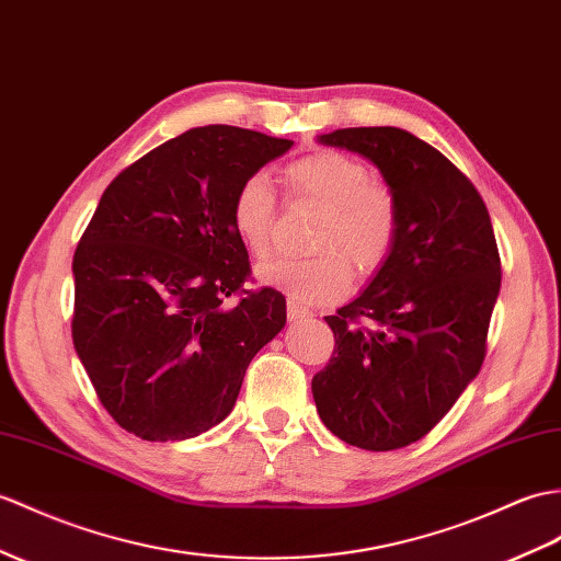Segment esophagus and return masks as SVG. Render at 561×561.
Masks as SVG:
<instances>
[{
  "instance_id": "34e87169",
  "label": "esophagus",
  "mask_w": 561,
  "mask_h": 561,
  "mask_svg": "<svg viewBox=\"0 0 561 561\" xmlns=\"http://www.w3.org/2000/svg\"><path fill=\"white\" fill-rule=\"evenodd\" d=\"M312 318V312L306 306H298L294 301H289V322H298V320H306Z\"/></svg>"
}]
</instances>
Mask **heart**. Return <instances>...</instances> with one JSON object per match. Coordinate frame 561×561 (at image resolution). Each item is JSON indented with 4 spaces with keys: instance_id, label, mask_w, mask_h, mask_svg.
<instances>
[{
    "instance_id": "b5f03b06",
    "label": "heart",
    "mask_w": 561,
    "mask_h": 561,
    "mask_svg": "<svg viewBox=\"0 0 561 561\" xmlns=\"http://www.w3.org/2000/svg\"><path fill=\"white\" fill-rule=\"evenodd\" d=\"M296 198L322 205L310 257L277 260L257 270L260 282L289 294L294 304L316 306L344 298L351 267L370 277L392 255L399 237V201L368 167L340 150H312L282 169ZM277 195L265 174H253L233 193L231 225L255 257L270 255L277 229Z\"/></svg>"
}]
</instances>
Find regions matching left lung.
Returning <instances> with one entry per match:
<instances>
[{
  "label": "left lung",
  "instance_id": "obj_1",
  "mask_svg": "<svg viewBox=\"0 0 561 561\" xmlns=\"http://www.w3.org/2000/svg\"><path fill=\"white\" fill-rule=\"evenodd\" d=\"M370 160L399 201L392 255L328 316L334 351L312 377L332 435L368 451L433 430L480 373L502 265L488 207L445 154L394 126L318 136Z\"/></svg>",
  "mask_w": 561,
  "mask_h": 561
}]
</instances>
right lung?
<instances>
[{
  "label": "right lung",
  "mask_w": 561,
  "mask_h": 561,
  "mask_svg": "<svg viewBox=\"0 0 561 561\" xmlns=\"http://www.w3.org/2000/svg\"><path fill=\"white\" fill-rule=\"evenodd\" d=\"M291 146L239 126L191 128L102 193L73 255L71 334L98 399L126 433L148 442L207 433L284 328L279 291L243 289L251 263L231 201Z\"/></svg>",
  "instance_id": "right-lung-1"
}]
</instances>
